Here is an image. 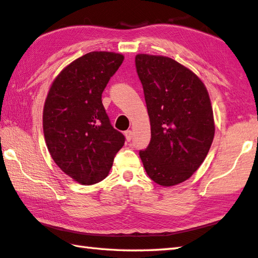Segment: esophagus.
<instances>
[{
    "instance_id": "34e87169",
    "label": "esophagus",
    "mask_w": 258,
    "mask_h": 258,
    "mask_svg": "<svg viewBox=\"0 0 258 258\" xmlns=\"http://www.w3.org/2000/svg\"><path fill=\"white\" fill-rule=\"evenodd\" d=\"M124 136H125V139L128 142H130L133 139V132L132 130H126V132H124Z\"/></svg>"
}]
</instances>
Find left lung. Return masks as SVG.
<instances>
[{"label":"left lung","mask_w":258,"mask_h":258,"mask_svg":"<svg viewBox=\"0 0 258 258\" xmlns=\"http://www.w3.org/2000/svg\"><path fill=\"white\" fill-rule=\"evenodd\" d=\"M135 62L151 121V142L139 156L153 181L174 186L200 168L213 142L209 93L194 72L172 58L138 54Z\"/></svg>","instance_id":"left-lung-1"}]
</instances>
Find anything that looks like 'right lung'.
Listing matches in <instances>:
<instances>
[{
    "label": "right lung",
    "instance_id": "1",
    "mask_svg": "<svg viewBox=\"0 0 258 258\" xmlns=\"http://www.w3.org/2000/svg\"><path fill=\"white\" fill-rule=\"evenodd\" d=\"M123 55L90 52L61 71L43 112L45 142L52 159L77 182L94 184L107 177L125 137L111 124L102 93Z\"/></svg>",
    "mask_w": 258,
    "mask_h": 258
}]
</instances>
